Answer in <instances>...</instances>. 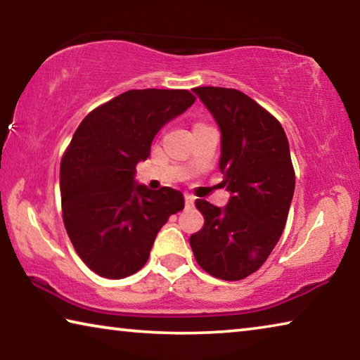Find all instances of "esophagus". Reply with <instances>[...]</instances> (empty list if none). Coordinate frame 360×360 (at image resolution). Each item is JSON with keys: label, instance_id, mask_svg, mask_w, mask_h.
Here are the masks:
<instances>
[{"label": "esophagus", "instance_id": "34e87169", "mask_svg": "<svg viewBox=\"0 0 360 360\" xmlns=\"http://www.w3.org/2000/svg\"><path fill=\"white\" fill-rule=\"evenodd\" d=\"M184 202H186V208H192L193 203H195V198L192 197V195L186 193V195H184Z\"/></svg>", "mask_w": 360, "mask_h": 360}]
</instances>
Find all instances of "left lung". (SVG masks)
I'll return each instance as SVG.
<instances>
[{
    "label": "left lung",
    "mask_w": 360,
    "mask_h": 360,
    "mask_svg": "<svg viewBox=\"0 0 360 360\" xmlns=\"http://www.w3.org/2000/svg\"><path fill=\"white\" fill-rule=\"evenodd\" d=\"M221 129L227 206L195 202L205 217L191 236L195 260L211 276L238 281L257 271L281 236L295 188L288 136L273 115L240 90L195 87Z\"/></svg>",
    "instance_id": "8db88e82"
}]
</instances>
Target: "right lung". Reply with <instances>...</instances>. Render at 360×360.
Here are the masks:
<instances>
[{
    "label": "right lung",
    "instance_id": "1",
    "mask_svg": "<svg viewBox=\"0 0 360 360\" xmlns=\"http://www.w3.org/2000/svg\"><path fill=\"white\" fill-rule=\"evenodd\" d=\"M188 90H129L85 115L60 165L63 222L76 252L96 275L141 270L168 217L184 208L172 187L136 184L138 162L169 120L193 105Z\"/></svg>",
    "mask_w": 360,
    "mask_h": 360
}]
</instances>
